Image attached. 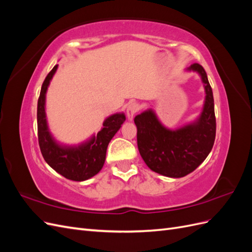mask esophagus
Wrapping results in <instances>:
<instances>
[{
  "label": "esophagus",
  "instance_id": "1",
  "mask_svg": "<svg viewBox=\"0 0 252 252\" xmlns=\"http://www.w3.org/2000/svg\"><path fill=\"white\" fill-rule=\"evenodd\" d=\"M140 109V106L139 104L136 103H130L128 106H127V110H126V113H127V118L129 121H132L135 113L139 111Z\"/></svg>",
  "mask_w": 252,
  "mask_h": 252
}]
</instances>
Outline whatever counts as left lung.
I'll use <instances>...</instances> for the list:
<instances>
[{
    "label": "left lung",
    "instance_id": "left-lung-1",
    "mask_svg": "<svg viewBox=\"0 0 252 252\" xmlns=\"http://www.w3.org/2000/svg\"><path fill=\"white\" fill-rule=\"evenodd\" d=\"M201 77L205 89L202 112L191 123L177 129L164 126L154 109L134 118L140 155L149 168L169 178H183L208 157L216 139L215 102L207 73L197 63L186 68Z\"/></svg>",
    "mask_w": 252,
    "mask_h": 252
}]
</instances>
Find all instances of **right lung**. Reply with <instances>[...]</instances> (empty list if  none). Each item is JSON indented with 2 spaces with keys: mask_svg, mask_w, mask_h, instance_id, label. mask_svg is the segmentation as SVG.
<instances>
[{
  "mask_svg": "<svg viewBox=\"0 0 252 252\" xmlns=\"http://www.w3.org/2000/svg\"><path fill=\"white\" fill-rule=\"evenodd\" d=\"M57 69L58 65L47 74L37 101V136L40 149L46 163L64 178L77 182L86 181L94 177L103 168L108 144L119 131L126 117L123 112L111 114L104 121L103 128L96 135L94 134L81 144L59 143L49 130L45 111L46 93Z\"/></svg>",
  "mask_w": 252,
  "mask_h": 252,
  "instance_id": "1",
  "label": "right lung"
}]
</instances>
